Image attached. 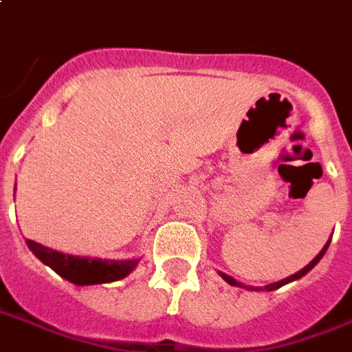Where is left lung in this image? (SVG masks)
Segmentation results:
<instances>
[{
  "label": "left lung",
  "mask_w": 352,
  "mask_h": 352,
  "mask_svg": "<svg viewBox=\"0 0 352 352\" xmlns=\"http://www.w3.org/2000/svg\"><path fill=\"white\" fill-rule=\"evenodd\" d=\"M329 244H330V241L327 242V244H324V248L321 250V252H319V254H317V257H315L314 261L309 263V265H306V267H304V269L302 270H298V272H296V274H293V276H289V278H285V280H282V282H276V283H270V285H267V287H265V291H274V289H278V287H282V285H285V283H289V282H293V280H296V278H302V276L304 274H308L309 270L314 269L315 265H317V263L321 261V257L324 256V252H327V250H329ZM222 278L223 280H226V282L229 283V285H236V287H241V283L236 282V280H233V278H231V276H228V274H223L222 272Z\"/></svg>",
  "instance_id": "obj_1"
}]
</instances>
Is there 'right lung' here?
I'll return each instance as SVG.
<instances>
[{
    "label": "right lung",
    "mask_w": 352,
    "mask_h": 352,
    "mask_svg": "<svg viewBox=\"0 0 352 352\" xmlns=\"http://www.w3.org/2000/svg\"><path fill=\"white\" fill-rule=\"evenodd\" d=\"M28 246L35 256L54 269L65 280L76 285H93V283H108L121 280L130 274L140 259L126 261H111V259H91V257L67 256L56 250H50L35 241H28Z\"/></svg>",
    "instance_id": "obj_1"
}]
</instances>
